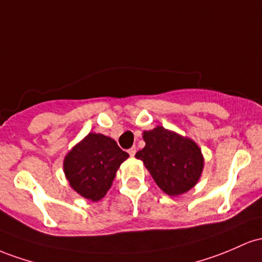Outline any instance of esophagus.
<instances>
[{
	"instance_id": "esophagus-1",
	"label": "esophagus",
	"mask_w": 262,
	"mask_h": 262,
	"mask_svg": "<svg viewBox=\"0 0 262 262\" xmlns=\"http://www.w3.org/2000/svg\"><path fill=\"white\" fill-rule=\"evenodd\" d=\"M128 155H130L131 157H134V156L136 155V147H131V148L128 149Z\"/></svg>"
}]
</instances>
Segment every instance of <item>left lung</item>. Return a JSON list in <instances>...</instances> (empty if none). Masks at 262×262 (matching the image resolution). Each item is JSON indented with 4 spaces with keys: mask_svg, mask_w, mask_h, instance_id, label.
I'll list each match as a JSON object with an SVG mask.
<instances>
[{
    "mask_svg": "<svg viewBox=\"0 0 262 262\" xmlns=\"http://www.w3.org/2000/svg\"><path fill=\"white\" fill-rule=\"evenodd\" d=\"M146 146L136 154L157 186L168 195H179L195 186L204 158L193 140L157 126L143 132Z\"/></svg>",
    "mask_w": 262,
    "mask_h": 262,
    "instance_id": "1",
    "label": "left lung"
}]
</instances>
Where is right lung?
<instances>
[{
    "instance_id": "add662e5",
    "label": "right lung",
    "mask_w": 262,
    "mask_h": 262,
    "mask_svg": "<svg viewBox=\"0 0 262 262\" xmlns=\"http://www.w3.org/2000/svg\"><path fill=\"white\" fill-rule=\"evenodd\" d=\"M127 157L111 137L90 132L68 152L63 168L76 193L98 202L110 189L120 164Z\"/></svg>"
}]
</instances>
